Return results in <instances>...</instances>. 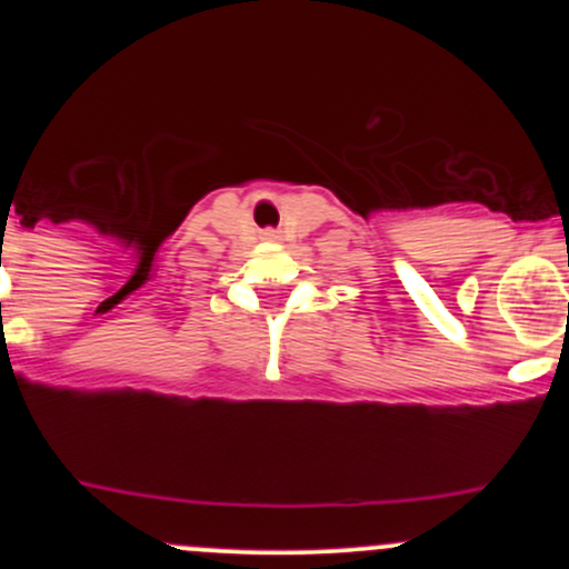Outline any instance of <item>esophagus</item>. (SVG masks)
<instances>
[{
  "label": "esophagus",
  "instance_id": "obj_1",
  "mask_svg": "<svg viewBox=\"0 0 569 569\" xmlns=\"http://www.w3.org/2000/svg\"><path fill=\"white\" fill-rule=\"evenodd\" d=\"M263 239H267V242H278V233H274V231H263Z\"/></svg>",
  "mask_w": 569,
  "mask_h": 569
}]
</instances>
